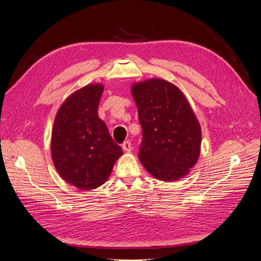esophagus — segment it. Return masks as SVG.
<instances>
[{"instance_id": "obj_1", "label": "esophagus", "mask_w": 261, "mask_h": 261, "mask_svg": "<svg viewBox=\"0 0 261 261\" xmlns=\"http://www.w3.org/2000/svg\"><path fill=\"white\" fill-rule=\"evenodd\" d=\"M122 148H123L124 151H126V152H129L130 150H132V144H130V141H129V140H126V141H124L123 145H122Z\"/></svg>"}]
</instances>
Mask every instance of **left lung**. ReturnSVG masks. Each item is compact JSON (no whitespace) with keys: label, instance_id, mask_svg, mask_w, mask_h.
I'll return each instance as SVG.
<instances>
[{"label":"left lung","instance_id":"left-lung-1","mask_svg":"<svg viewBox=\"0 0 261 261\" xmlns=\"http://www.w3.org/2000/svg\"><path fill=\"white\" fill-rule=\"evenodd\" d=\"M130 91L143 128L139 161L159 180L185 177L199 159L201 127L184 93L161 78L133 84Z\"/></svg>","mask_w":261,"mask_h":261}]
</instances>
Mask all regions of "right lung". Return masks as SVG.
<instances>
[{"label": "right lung", "instance_id": "obj_1", "mask_svg": "<svg viewBox=\"0 0 261 261\" xmlns=\"http://www.w3.org/2000/svg\"><path fill=\"white\" fill-rule=\"evenodd\" d=\"M105 86L89 84L61 105L51 134V156L60 176L83 191L108 180L123 149L110 136L98 116Z\"/></svg>", "mask_w": 261, "mask_h": 261}]
</instances>
